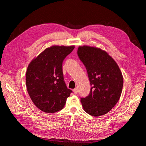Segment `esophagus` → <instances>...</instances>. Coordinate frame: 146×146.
Segmentation results:
<instances>
[{
	"label": "esophagus",
	"instance_id": "obj_1",
	"mask_svg": "<svg viewBox=\"0 0 146 146\" xmlns=\"http://www.w3.org/2000/svg\"><path fill=\"white\" fill-rule=\"evenodd\" d=\"M73 92H74V93L75 94H77L78 93V89H77V88H75L74 90H73Z\"/></svg>",
	"mask_w": 146,
	"mask_h": 146
}]
</instances>
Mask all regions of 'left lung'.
<instances>
[{"mask_svg":"<svg viewBox=\"0 0 146 146\" xmlns=\"http://www.w3.org/2000/svg\"><path fill=\"white\" fill-rule=\"evenodd\" d=\"M77 54L85 65L91 88L80 101L85 111L92 116L107 114L120 98L123 77L118 65L107 52L99 48L80 46Z\"/></svg>","mask_w":146,"mask_h":146,"instance_id":"8db88e82","label":"left lung"}]
</instances>
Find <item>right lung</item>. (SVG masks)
I'll return each mask as SVG.
<instances>
[{
	"label": "right lung",
	"mask_w": 146,
	"mask_h": 146,
	"mask_svg": "<svg viewBox=\"0 0 146 146\" xmlns=\"http://www.w3.org/2000/svg\"><path fill=\"white\" fill-rule=\"evenodd\" d=\"M74 47L47 48L28 66L25 76L28 93L35 106L44 112L53 113L62 110L72 92L64 81L62 65Z\"/></svg>",
	"instance_id": "1"
}]
</instances>
